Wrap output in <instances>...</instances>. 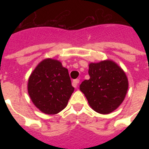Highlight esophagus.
I'll return each instance as SVG.
<instances>
[{
  "label": "esophagus",
  "mask_w": 149,
  "mask_h": 149,
  "mask_svg": "<svg viewBox=\"0 0 149 149\" xmlns=\"http://www.w3.org/2000/svg\"><path fill=\"white\" fill-rule=\"evenodd\" d=\"M79 79H74L73 81H72V85L73 86H74L75 88H76V87H77V85H78V84H79Z\"/></svg>",
  "instance_id": "esophagus-1"
}]
</instances>
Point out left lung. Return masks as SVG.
<instances>
[{
    "label": "left lung",
    "instance_id": "1",
    "mask_svg": "<svg viewBox=\"0 0 149 149\" xmlns=\"http://www.w3.org/2000/svg\"><path fill=\"white\" fill-rule=\"evenodd\" d=\"M90 79L79 86L90 106L102 114L111 113L125 100L128 80L124 70L111 60L90 63Z\"/></svg>",
    "mask_w": 149,
    "mask_h": 149
}]
</instances>
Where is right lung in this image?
I'll return each instance as SVG.
<instances>
[{
  "mask_svg": "<svg viewBox=\"0 0 149 149\" xmlns=\"http://www.w3.org/2000/svg\"><path fill=\"white\" fill-rule=\"evenodd\" d=\"M74 91L68 70L52 58H45L31 72L28 92L42 112L56 114L65 108Z\"/></svg>",
  "mask_w": 149,
  "mask_h": 149,
  "instance_id": "obj_1",
  "label": "right lung"
}]
</instances>
